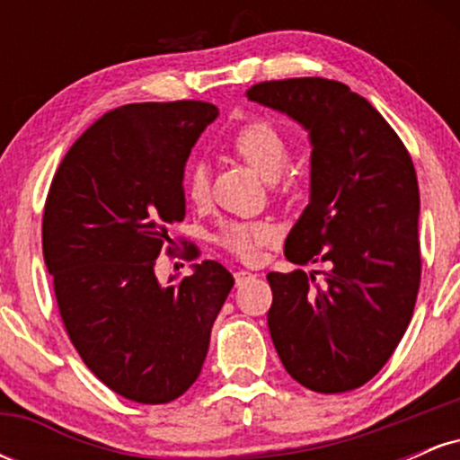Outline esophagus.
I'll return each instance as SVG.
<instances>
[{
  "label": "esophagus",
  "mask_w": 460,
  "mask_h": 460,
  "mask_svg": "<svg viewBox=\"0 0 460 460\" xmlns=\"http://www.w3.org/2000/svg\"><path fill=\"white\" fill-rule=\"evenodd\" d=\"M234 277H235V285L240 288V285H244V283L251 281V279H255V274L248 272V270H235Z\"/></svg>",
  "instance_id": "esophagus-1"
}]
</instances>
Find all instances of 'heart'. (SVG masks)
Returning <instances> with one entry per match:
<instances>
[{"mask_svg":"<svg viewBox=\"0 0 460 460\" xmlns=\"http://www.w3.org/2000/svg\"><path fill=\"white\" fill-rule=\"evenodd\" d=\"M237 160H242L257 175L268 181H277L289 162L288 138L270 120H251L235 131L229 142ZM186 194L197 205L208 203L209 199V168L205 162L188 164L183 175ZM274 229L268 223H226L218 231V244L225 246L240 260H255L261 246L274 240Z\"/></svg>","mask_w":460,"mask_h":460,"instance_id":"heart-1","label":"heart"}]
</instances>
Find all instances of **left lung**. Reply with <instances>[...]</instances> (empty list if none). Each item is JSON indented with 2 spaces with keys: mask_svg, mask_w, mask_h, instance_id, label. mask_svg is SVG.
Wrapping results in <instances>:
<instances>
[{
  "mask_svg": "<svg viewBox=\"0 0 460 460\" xmlns=\"http://www.w3.org/2000/svg\"><path fill=\"white\" fill-rule=\"evenodd\" d=\"M246 97L309 131V205L285 257L329 266L322 283L318 272L268 274L274 348L303 387L350 392L376 376L413 315L421 274L413 160L378 110L335 79L261 82Z\"/></svg>",
  "mask_w": 460,
  "mask_h": 460,
  "instance_id": "left-lung-1",
  "label": "left lung"
}]
</instances>
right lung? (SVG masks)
I'll return each instance as SVG.
<instances>
[{
	"label": "right lung",
	"mask_w": 460,
	"mask_h": 460,
	"mask_svg": "<svg viewBox=\"0 0 460 460\" xmlns=\"http://www.w3.org/2000/svg\"><path fill=\"white\" fill-rule=\"evenodd\" d=\"M216 116L205 102L110 110L68 149L47 194L43 255L68 340L99 381L140 404L171 402L197 381L234 288L212 260L172 285L155 277L166 226L186 216L188 155Z\"/></svg>",
	"instance_id": "add662e5"
}]
</instances>
